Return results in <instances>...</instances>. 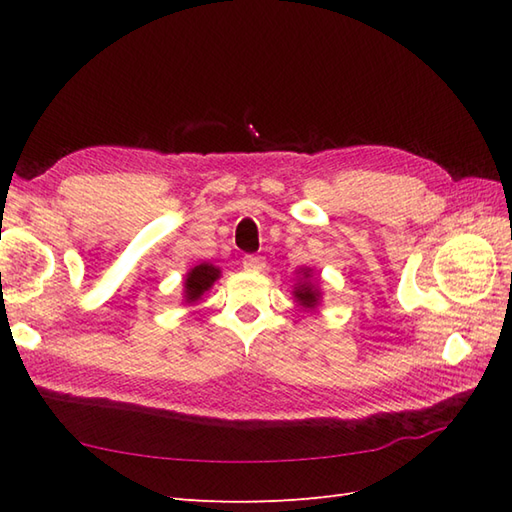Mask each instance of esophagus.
Wrapping results in <instances>:
<instances>
[{
    "label": "esophagus",
    "instance_id": "1",
    "mask_svg": "<svg viewBox=\"0 0 512 512\" xmlns=\"http://www.w3.org/2000/svg\"><path fill=\"white\" fill-rule=\"evenodd\" d=\"M242 264H244V268H246V270H250V273H262V270L266 268L264 259H262V257H257V255H246Z\"/></svg>",
    "mask_w": 512,
    "mask_h": 512
}]
</instances>
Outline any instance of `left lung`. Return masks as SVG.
<instances>
[{"label": "left lung", "mask_w": 512, "mask_h": 512, "mask_svg": "<svg viewBox=\"0 0 512 512\" xmlns=\"http://www.w3.org/2000/svg\"><path fill=\"white\" fill-rule=\"evenodd\" d=\"M297 284L292 288V297L306 310H317L323 299V292L319 288V279L314 277L312 268H299Z\"/></svg>", "instance_id": "1"}]
</instances>
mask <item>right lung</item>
<instances>
[{
    "mask_svg": "<svg viewBox=\"0 0 512 512\" xmlns=\"http://www.w3.org/2000/svg\"><path fill=\"white\" fill-rule=\"evenodd\" d=\"M222 277V270L209 264V262H200L193 268H189V273L184 275V290H182V303L187 306H193L195 301H200L204 292H209L211 286L217 279Z\"/></svg>",
    "mask_w": 512,
    "mask_h": 512,
    "instance_id": "add662e5",
    "label": "right lung"
}]
</instances>
